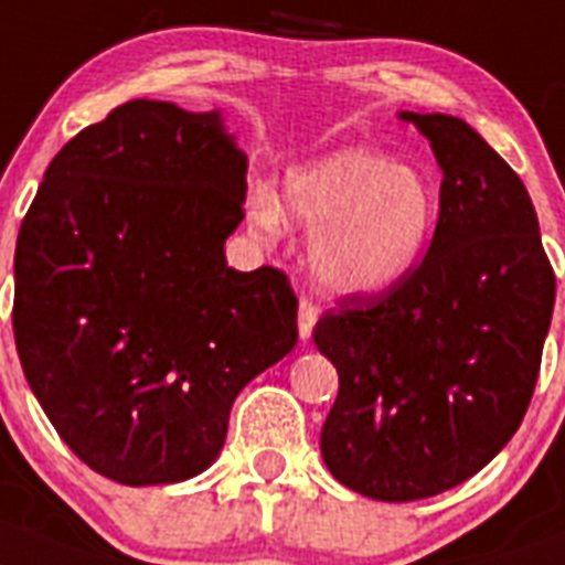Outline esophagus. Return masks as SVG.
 <instances>
[{"instance_id": "34e87169", "label": "esophagus", "mask_w": 565, "mask_h": 565, "mask_svg": "<svg viewBox=\"0 0 565 565\" xmlns=\"http://www.w3.org/2000/svg\"><path fill=\"white\" fill-rule=\"evenodd\" d=\"M297 319H299V339L308 341L310 333H313V324H317V319H319L317 305L310 302V299H299Z\"/></svg>"}]
</instances>
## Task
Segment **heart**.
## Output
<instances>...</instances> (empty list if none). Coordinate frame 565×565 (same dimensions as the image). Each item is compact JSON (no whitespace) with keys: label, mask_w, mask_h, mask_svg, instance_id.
I'll use <instances>...</instances> for the list:
<instances>
[{"label":"heart","mask_w":565,"mask_h":565,"mask_svg":"<svg viewBox=\"0 0 565 565\" xmlns=\"http://www.w3.org/2000/svg\"><path fill=\"white\" fill-rule=\"evenodd\" d=\"M282 215L310 232V271L328 291L375 299L401 288L426 257L439 221L434 181L370 148H335L286 173L279 201L248 193L246 221L277 237Z\"/></svg>","instance_id":"obj_1"}]
</instances>
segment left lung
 Segmentation results:
<instances>
[{"label":"left lung","mask_w":565,"mask_h":565,"mask_svg":"<svg viewBox=\"0 0 565 565\" xmlns=\"http://www.w3.org/2000/svg\"><path fill=\"white\" fill-rule=\"evenodd\" d=\"M397 117L443 170L431 246L401 288L344 297L313 330L339 372L322 459L375 501L445 493L510 443L555 310V271L515 170L459 117Z\"/></svg>","instance_id":"1"}]
</instances>
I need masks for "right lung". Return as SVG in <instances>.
Masks as SVG:
<instances>
[{"label":"right lung","instance_id":"right-lung-1","mask_svg":"<svg viewBox=\"0 0 565 565\" xmlns=\"http://www.w3.org/2000/svg\"><path fill=\"white\" fill-rule=\"evenodd\" d=\"M246 168L221 111L131 100L61 148L24 215L15 350L55 431L106 479L204 473L243 386L297 344L286 274L226 266Z\"/></svg>","mask_w":565,"mask_h":565}]
</instances>
